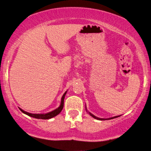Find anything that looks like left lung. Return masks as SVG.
<instances>
[{
    "instance_id": "1",
    "label": "left lung",
    "mask_w": 151,
    "mask_h": 151,
    "mask_svg": "<svg viewBox=\"0 0 151 151\" xmlns=\"http://www.w3.org/2000/svg\"><path fill=\"white\" fill-rule=\"evenodd\" d=\"M85 109H86V111L87 112V113H88L89 114H90V115L91 116H93L94 119H97V120H100V121H104V120H110V119H115V118H117V117H119V116H113V117H111V118H107V119H103V118H99V117H97V116H94V114H93L91 113V112H90L89 111H88V110H87V109H86V106H85Z\"/></svg>"
}]
</instances>
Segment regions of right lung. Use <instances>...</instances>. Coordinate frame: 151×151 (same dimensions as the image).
I'll list each match as a JSON object with an SVG mask.
<instances>
[{
  "instance_id": "right-lung-1",
  "label": "right lung",
  "mask_w": 151,
  "mask_h": 151,
  "mask_svg": "<svg viewBox=\"0 0 151 151\" xmlns=\"http://www.w3.org/2000/svg\"><path fill=\"white\" fill-rule=\"evenodd\" d=\"M66 93H67V91H66L65 93L63 94V95L61 98V101H60V104L59 106L58 107L53 111L47 112V113H40V114H34V113H30V112H28L27 111H24V110H22V109L19 108V109L24 114H27V115L33 117V118L35 119H49L51 118H53V117L56 116L58 115L60 112L62 111V110L63 109L64 106V99H65V97Z\"/></svg>"
}]
</instances>
